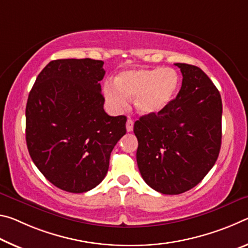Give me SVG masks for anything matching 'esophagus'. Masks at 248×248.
Instances as JSON below:
<instances>
[{"label": "esophagus", "instance_id": "obj_1", "mask_svg": "<svg viewBox=\"0 0 248 248\" xmlns=\"http://www.w3.org/2000/svg\"><path fill=\"white\" fill-rule=\"evenodd\" d=\"M133 128H134V122H133V120L128 119L127 122H126V131L127 132H132Z\"/></svg>", "mask_w": 248, "mask_h": 248}]
</instances>
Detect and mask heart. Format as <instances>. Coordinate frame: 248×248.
<instances>
[{"label":"heart","mask_w":248,"mask_h":248,"mask_svg":"<svg viewBox=\"0 0 248 248\" xmlns=\"http://www.w3.org/2000/svg\"><path fill=\"white\" fill-rule=\"evenodd\" d=\"M180 88V77L170 68L129 70L116 79V84L104 87V94L115 111L124 108L128 99L135 98L137 112L143 115L157 114L171 103Z\"/></svg>","instance_id":"b5f03b06"}]
</instances>
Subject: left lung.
<instances>
[{
    "label": "left lung",
    "instance_id": "8db88e82",
    "mask_svg": "<svg viewBox=\"0 0 248 248\" xmlns=\"http://www.w3.org/2000/svg\"><path fill=\"white\" fill-rule=\"evenodd\" d=\"M174 64L182 74L176 99L134 124L140 172L164 194L184 193L203 179L216 164L222 140L220 92L199 67Z\"/></svg>",
    "mask_w": 248,
    "mask_h": 248
}]
</instances>
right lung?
<instances>
[{
  "label": "right lung",
  "mask_w": 248,
  "mask_h": 248,
  "mask_svg": "<svg viewBox=\"0 0 248 248\" xmlns=\"http://www.w3.org/2000/svg\"><path fill=\"white\" fill-rule=\"evenodd\" d=\"M103 64L90 58L52 60L28 95V153L45 178L67 192L95 188L126 133V116H109L103 108Z\"/></svg>",
  "instance_id": "add662e5"
}]
</instances>
